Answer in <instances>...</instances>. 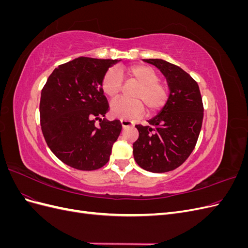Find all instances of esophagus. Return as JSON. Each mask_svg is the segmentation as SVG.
Wrapping results in <instances>:
<instances>
[{
	"mask_svg": "<svg viewBox=\"0 0 248 248\" xmlns=\"http://www.w3.org/2000/svg\"><path fill=\"white\" fill-rule=\"evenodd\" d=\"M121 124H122L123 127H128V126H131V125H132V122L130 121V120L123 119V120H121Z\"/></svg>",
	"mask_w": 248,
	"mask_h": 248,
	"instance_id": "34e87169",
	"label": "esophagus"
}]
</instances>
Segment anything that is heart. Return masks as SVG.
Returning <instances> with one entry per match:
<instances>
[{"instance_id":"b5f03b06","label":"heart","mask_w":248,"mask_h":248,"mask_svg":"<svg viewBox=\"0 0 248 248\" xmlns=\"http://www.w3.org/2000/svg\"><path fill=\"white\" fill-rule=\"evenodd\" d=\"M122 74L139 82L134 91L136 99L119 98L110 103V114L120 119H129L140 116L145 110V103L150 111L162 108L168 99V89L158 81L159 77L152 67L133 65L128 68L108 69L102 78L101 88L103 93L110 99L119 95L122 88Z\"/></svg>"}]
</instances>
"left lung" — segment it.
Here are the masks:
<instances>
[{"instance_id":"left-lung-1","label":"left lung","mask_w":248,"mask_h":248,"mask_svg":"<svg viewBox=\"0 0 248 248\" xmlns=\"http://www.w3.org/2000/svg\"><path fill=\"white\" fill-rule=\"evenodd\" d=\"M167 78L169 98L158 114L148 120L150 126L136 125L139 139L133 157L151 172L177 169L188 158L202 128L204 108L198 82L179 66L161 59H144Z\"/></svg>"}]
</instances>
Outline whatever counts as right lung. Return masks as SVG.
Wrapping results in <instances>:
<instances>
[{
  "label": "right lung",
  "instance_id": "right-lung-1",
  "mask_svg": "<svg viewBox=\"0 0 248 248\" xmlns=\"http://www.w3.org/2000/svg\"><path fill=\"white\" fill-rule=\"evenodd\" d=\"M121 60L78 57L58 66L41 91L40 122L51 152L67 166L94 170L106 164L122 125L108 121L101 80ZM99 119L98 126L94 120Z\"/></svg>",
  "mask_w": 248,
  "mask_h": 248
}]
</instances>
